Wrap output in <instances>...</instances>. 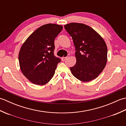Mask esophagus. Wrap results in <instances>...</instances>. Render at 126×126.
I'll return each mask as SVG.
<instances>
[{"mask_svg": "<svg viewBox=\"0 0 126 126\" xmlns=\"http://www.w3.org/2000/svg\"><path fill=\"white\" fill-rule=\"evenodd\" d=\"M67 58H68V57H62V61H65Z\"/></svg>", "mask_w": 126, "mask_h": 126, "instance_id": "esophagus-1", "label": "esophagus"}]
</instances>
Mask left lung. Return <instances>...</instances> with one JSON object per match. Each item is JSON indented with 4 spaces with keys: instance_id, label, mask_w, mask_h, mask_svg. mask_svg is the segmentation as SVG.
<instances>
[{
    "instance_id": "1",
    "label": "left lung",
    "mask_w": 126,
    "mask_h": 126,
    "mask_svg": "<svg viewBox=\"0 0 126 126\" xmlns=\"http://www.w3.org/2000/svg\"><path fill=\"white\" fill-rule=\"evenodd\" d=\"M64 28L73 40L76 63L70 70L83 82L96 79L103 71L107 61V47L103 39L90 26L71 23Z\"/></svg>"
}]
</instances>
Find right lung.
Listing matches in <instances>:
<instances>
[{"label": "right lung", "mask_w": 126, "mask_h": 126, "mask_svg": "<svg viewBox=\"0 0 126 126\" xmlns=\"http://www.w3.org/2000/svg\"><path fill=\"white\" fill-rule=\"evenodd\" d=\"M63 26L47 24L34 31L21 47L19 62L23 75L32 83L44 85L52 79L61 59L54 55V41Z\"/></svg>", "instance_id": "obj_1"}]
</instances>
